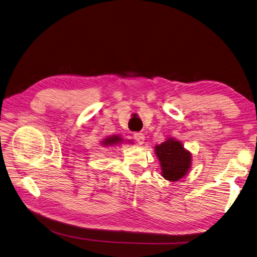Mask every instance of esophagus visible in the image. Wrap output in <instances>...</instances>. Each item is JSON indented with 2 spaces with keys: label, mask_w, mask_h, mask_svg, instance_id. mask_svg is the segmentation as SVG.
I'll list each match as a JSON object with an SVG mask.
<instances>
[{
  "label": "esophagus",
  "mask_w": 257,
  "mask_h": 257,
  "mask_svg": "<svg viewBox=\"0 0 257 257\" xmlns=\"http://www.w3.org/2000/svg\"><path fill=\"white\" fill-rule=\"evenodd\" d=\"M134 139L137 141L138 144L142 145L145 141V136L142 132H136V134H134Z\"/></svg>",
  "instance_id": "esophagus-1"
}]
</instances>
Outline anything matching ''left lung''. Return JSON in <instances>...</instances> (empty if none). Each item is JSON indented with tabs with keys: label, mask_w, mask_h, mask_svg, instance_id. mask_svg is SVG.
I'll list each match as a JSON object with an SVG mask.
<instances>
[{
	"label": "left lung",
	"mask_w": 257,
	"mask_h": 257,
	"mask_svg": "<svg viewBox=\"0 0 257 257\" xmlns=\"http://www.w3.org/2000/svg\"><path fill=\"white\" fill-rule=\"evenodd\" d=\"M155 153L160 161L162 176L169 181H178L191 169V153L176 139L168 138L160 145H156Z\"/></svg>",
	"instance_id": "1"
}]
</instances>
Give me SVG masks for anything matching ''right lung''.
Segmentation results:
<instances>
[{
  "label": "right lung",
  "instance_id": "1",
  "mask_svg": "<svg viewBox=\"0 0 257 257\" xmlns=\"http://www.w3.org/2000/svg\"><path fill=\"white\" fill-rule=\"evenodd\" d=\"M123 142L122 139L118 136H112V137H106L101 141V145L102 146H113V145H117Z\"/></svg>",
  "mask_w": 257,
  "mask_h": 257
}]
</instances>
